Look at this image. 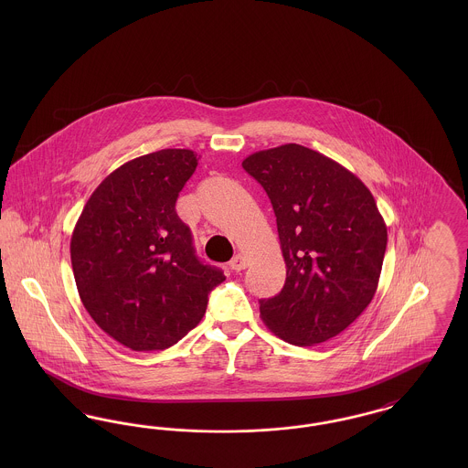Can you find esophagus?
<instances>
[{"mask_svg":"<svg viewBox=\"0 0 468 468\" xmlns=\"http://www.w3.org/2000/svg\"><path fill=\"white\" fill-rule=\"evenodd\" d=\"M231 268L235 270V271H240V270H245L247 268V260H245L244 254H237V256H233V260H231Z\"/></svg>","mask_w":468,"mask_h":468,"instance_id":"esophagus-1","label":"esophagus"}]
</instances>
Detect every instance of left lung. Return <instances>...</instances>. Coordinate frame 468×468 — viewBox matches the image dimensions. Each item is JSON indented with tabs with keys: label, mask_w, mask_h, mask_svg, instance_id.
Returning <instances> with one entry per match:
<instances>
[{
	"label": "left lung",
	"mask_w": 468,
	"mask_h": 468,
	"mask_svg": "<svg viewBox=\"0 0 468 468\" xmlns=\"http://www.w3.org/2000/svg\"><path fill=\"white\" fill-rule=\"evenodd\" d=\"M242 166L271 201L286 263L282 291L260 302L263 323L300 347L342 334L372 302L388 244L370 189L298 144L258 151Z\"/></svg>",
	"instance_id": "left-lung-1"
}]
</instances>
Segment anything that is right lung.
I'll use <instances>...</instances> for the list:
<instances>
[{"label":"right lung","instance_id":"right-lung-1","mask_svg":"<svg viewBox=\"0 0 468 468\" xmlns=\"http://www.w3.org/2000/svg\"><path fill=\"white\" fill-rule=\"evenodd\" d=\"M189 149L134 157L94 189L73 228L79 296L94 323L132 351H163L189 334L221 284L203 265L176 201L195 174Z\"/></svg>","mask_w":468,"mask_h":468}]
</instances>
